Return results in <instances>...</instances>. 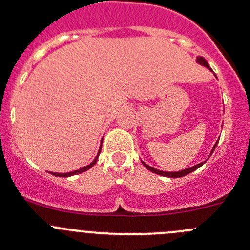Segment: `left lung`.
Here are the masks:
<instances>
[{
	"label": "left lung",
	"instance_id": "obj_1",
	"mask_svg": "<svg viewBox=\"0 0 250 250\" xmlns=\"http://www.w3.org/2000/svg\"><path fill=\"white\" fill-rule=\"evenodd\" d=\"M197 62H198V64L203 65V66L208 67V69L210 70V71H213V70L210 69V66H209V64H208V62H207V60L204 59L203 57H197ZM218 141H219V140H218ZM218 141H216V143H215V145H214V147H213V150H211L210 155H211V153H213V151L215 150V147H216V144H218ZM204 162H206V161H204ZM204 162H201V163H198V165L193 166V167H191V168H188V169L179 170V172H162V170H158V169H155V168L150 167V166H148V165H146V163H144V162H143V165L145 166V168H147V169H148V170H151V172H152V173L160 174V175H162V176H167V178H181V176H185V175H188V174H190L191 172H193V170L198 169V168H200L201 166H203V165H204Z\"/></svg>",
	"mask_w": 250,
	"mask_h": 250
}]
</instances>
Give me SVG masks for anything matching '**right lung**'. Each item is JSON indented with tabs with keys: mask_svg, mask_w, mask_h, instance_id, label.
Returning a JSON list of instances; mask_svg holds the SVG:
<instances>
[{
	"mask_svg": "<svg viewBox=\"0 0 250 250\" xmlns=\"http://www.w3.org/2000/svg\"><path fill=\"white\" fill-rule=\"evenodd\" d=\"M100 150H102V146H100V148H99V152H98V155H97V157H95V160L93 161V162L90 163V165L85 166V167H83V168H80V169H78V170H75V172H70V173H52V174H53V175H55V176H62V178H65V176H71V175H75V174H80V173H83V172H85V170L90 169V168H92L93 166H94L95 163H97V161H98V156H99V153H100Z\"/></svg>",
	"mask_w": 250,
	"mask_h": 250,
	"instance_id": "add662e5",
	"label": "right lung"
}]
</instances>
